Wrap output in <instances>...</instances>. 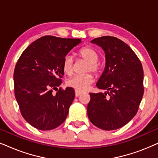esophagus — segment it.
<instances>
[{
    "label": "esophagus",
    "mask_w": 158,
    "mask_h": 158,
    "mask_svg": "<svg viewBox=\"0 0 158 158\" xmlns=\"http://www.w3.org/2000/svg\"><path fill=\"white\" fill-rule=\"evenodd\" d=\"M75 96H76L77 97L81 96V95L83 94V92L82 91H79V90H75Z\"/></svg>",
    "instance_id": "34e87169"
}]
</instances>
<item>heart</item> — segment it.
<instances>
[{
    "label": "heart",
    "mask_w": 158,
    "mask_h": 158,
    "mask_svg": "<svg viewBox=\"0 0 158 158\" xmlns=\"http://www.w3.org/2000/svg\"><path fill=\"white\" fill-rule=\"evenodd\" d=\"M78 57L81 59L88 62L86 65V72L92 71L96 75H101L102 72V68L98 63L99 54L96 49L91 47L86 46L81 48L77 52ZM62 71L64 74L70 76L74 73V60L72 56L67 55L64 56L62 64ZM94 75L91 73H85V74L75 75L72 78L67 81V85L74 89L83 91L87 89L89 85L94 82Z\"/></svg>",
    "instance_id": "b5f03b06"
}]
</instances>
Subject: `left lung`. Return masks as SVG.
Here are the masks:
<instances>
[{
	"mask_svg": "<svg viewBox=\"0 0 158 158\" xmlns=\"http://www.w3.org/2000/svg\"><path fill=\"white\" fill-rule=\"evenodd\" d=\"M91 42L105 52V70L96 86L106 92L90 93L88 116L98 128L114 130L137 113L144 94L143 68L137 55L119 39L104 36Z\"/></svg>",
	"mask_w": 158,
	"mask_h": 158,
	"instance_id": "left-lung-1",
	"label": "left lung"
}]
</instances>
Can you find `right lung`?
<instances>
[{
  "mask_svg": "<svg viewBox=\"0 0 158 158\" xmlns=\"http://www.w3.org/2000/svg\"><path fill=\"white\" fill-rule=\"evenodd\" d=\"M81 39L44 36L21 54L14 73L15 97L23 118L40 130L57 128L66 119L75 90L60 87L64 56Z\"/></svg>",
  "mask_w": 158,
  "mask_h": 158,
  "instance_id": "right-lung-1",
  "label": "right lung"
}]
</instances>
